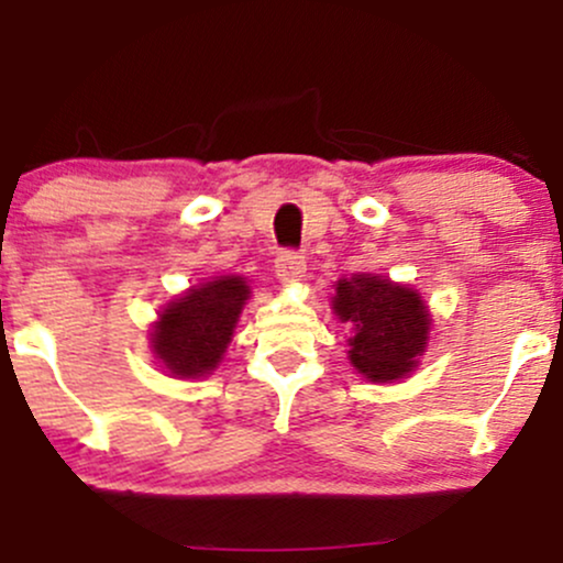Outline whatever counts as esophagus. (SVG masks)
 <instances>
[{
  "label": "esophagus",
  "instance_id": "esophagus-1",
  "mask_svg": "<svg viewBox=\"0 0 563 563\" xmlns=\"http://www.w3.org/2000/svg\"><path fill=\"white\" fill-rule=\"evenodd\" d=\"M303 269H307V262H303V256L299 254V251L286 249V251H280V254H277L275 273H277V277H280L283 283L301 280Z\"/></svg>",
  "mask_w": 563,
  "mask_h": 563
}]
</instances>
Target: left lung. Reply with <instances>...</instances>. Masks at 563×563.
<instances>
[{
  "label": "left lung",
  "instance_id": "1",
  "mask_svg": "<svg viewBox=\"0 0 563 563\" xmlns=\"http://www.w3.org/2000/svg\"><path fill=\"white\" fill-rule=\"evenodd\" d=\"M333 309L341 322H352L349 360L363 376L394 380L416 367L429 339V314L416 290L357 275L339 280Z\"/></svg>",
  "mask_w": 563,
  "mask_h": 563
}]
</instances>
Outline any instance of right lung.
Wrapping results in <instances>:
<instances>
[{
	"mask_svg": "<svg viewBox=\"0 0 563 563\" xmlns=\"http://www.w3.org/2000/svg\"><path fill=\"white\" fill-rule=\"evenodd\" d=\"M249 299L243 277L230 275L190 288L161 312L153 349L174 376L196 378L214 371Z\"/></svg>",
	"mask_w": 563,
	"mask_h": 563,
	"instance_id": "add662e5",
	"label": "right lung"
}]
</instances>
